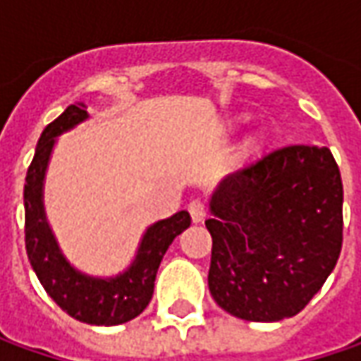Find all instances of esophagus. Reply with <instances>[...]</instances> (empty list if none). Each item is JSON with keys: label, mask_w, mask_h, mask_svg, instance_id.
Instances as JSON below:
<instances>
[{"label": "esophagus", "mask_w": 361, "mask_h": 361, "mask_svg": "<svg viewBox=\"0 0 361 361\" xmlns=\"http://www.w3.org/2000/svg\"><path fill=\"white\" fill-rule=\"evenodd\" d=\"M188 210H190V216H192V220L194 222H204V218H206V206L200 202V200H194V202H190V206H188Z\"/></svg>", "instance_id": "1"}]
</instances>
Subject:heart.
<instances>
[{
    "instance_id": "1",
    "label": "heart",
    "mask_w": 361,
    "mask_h": 361,
    "mask_svg": "<svg viewBox=\"0 0 361 361\" xmlns=\"http://www.w3.org/2000/svg\"><path fill=\"white\" fill-rule=\"evenodd\" d=\"M260 151H262V141H260L259 137H255V139H250V141H248V143L244 145L243 157H244V159L257 157V155H260Z\"/></svg>"
}]
</instances>
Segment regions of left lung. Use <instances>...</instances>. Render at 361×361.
Returning <instances> with one entry per match:
<instances>
[{"mask_svg":"<svg viewBox=\"0 0 361 361\" xmlns=\"http://www.w3.org/2000/svg\"><path fill=\"white\" fill-rule=\"evenodd\" d=\"M343 185L331 151L274 149L226 176L210 197L208 287L244 322L297 315L336 269Z\"/></svg>","mask_w":361,"mask_h":361,"instance_id":"left-lung-1","label":"left lung"}]
</instances>
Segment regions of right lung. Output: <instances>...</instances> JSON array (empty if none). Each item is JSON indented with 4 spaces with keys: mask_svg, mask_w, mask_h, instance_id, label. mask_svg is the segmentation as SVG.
Wrapping results in <instances>:
<instances>
[{
    "mask_svg": "<svg viewBox=\"0 0 361 361\" xmlns=\"http://www.w3.org/2000/svg\"><path fill=\"white\" fill-rule=\"evenodd\" d=\"M88 113L85 104H71L38 139L24 185L25 252L42 287L56 305L88 325H121L135 319L149 305L155 274L173 238L192 224L185 210L151 224L137 248L133 262L115 276H90L74 269L62 255L44 210V180L56 139L74 129Z\"/></svg>",
    "mask_w": 361,
    "mask_h": 361,
    "instance_id": "1",
    "label": "right lung"
}]
</instances>
